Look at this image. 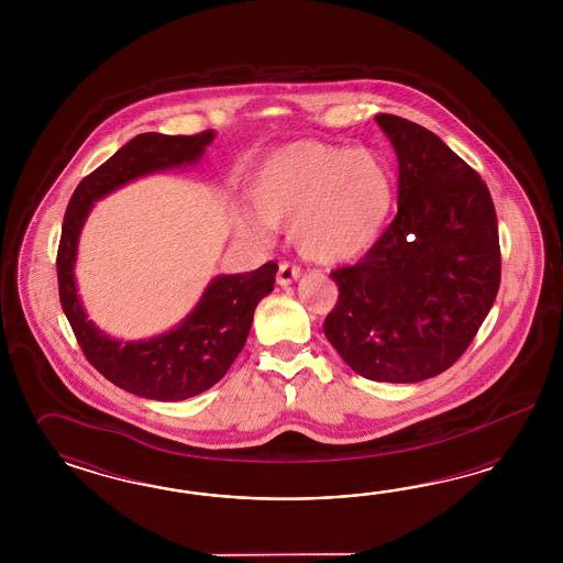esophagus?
Masks as SVG:
<instances>
[{"mask_svg":"<svg viewBox=\"0 0 563 563\" xmlns=\"http://www.w3.org/2000/svg\"><path fill=\"white\" fill-rule=\"evenodd\" d=\"M299 276H301V268H299V266H292L289 262H283V264L278 266L276 283H278L280 287H289Z\"/></svg>","mask_w":563,"mask_h":563,"instance_id":"obj_1","label":"esophagus"}]
</instances>
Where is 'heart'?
<instances>
[{
	"label": "heart",
	"instance_id": "heart-1",
	"mask_svg": "<svg viewBox=\"0 0 563 563\" xmlns=\"http://www.w3.org/2000/svg\"><path fill=\"white\" fill-rule=\"evenodd\" d=\"M257 217L290 227L299 254L320 264H344L367 254L394 208V175L369 148L290 142L268 154L250 189ZM239 227L260 238L262 227L241 214Z\"/></svg>",
	"mask_w": 563,
	"mask_h": 563
}]
</instances>
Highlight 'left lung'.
Masks as SVG:
<instances>
[{"mask_svg":"<svg viewBox=\"0 0 563 563\" xmlns=\"http://www.w3.org/2000/svg\"><path fill=\"white\" fill-rule=\"evenodd\" d=\"M398 158V212L355 266L330 274L325 339L367 379L415 384L454 365L494 307L499 235L485 181L440 137L379 113Z\"/></svg>","mask_w":563,"mask_h":563,"instance_id":"left-lung-1","label":"left lung"}]
</instances>
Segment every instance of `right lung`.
<instances>
[{
	"label": "right lung",
	"mask_w": 563,
	"mask_h": 563,
	"mask_svg": "<svg viewBox=\"0 0 563 563\" xmlns=\"http://www.w3.org/2000/svg\"><path fill=\"white\" fill-rule=\"evenodd\" d=\"M212 140V130L196 136L140 134L78 184L64 217L57 250L64 313L97 372L142 398L177 402L221 382L247 341L257 303L273 292L278 266L268 262L254 273L221 274L179 324L148 341L123 342L88 320L74 274L78 241L95 202L137 177L196 165Z\"/></svg>",
	"instance_id": "add662e5"
}]
</instances>
